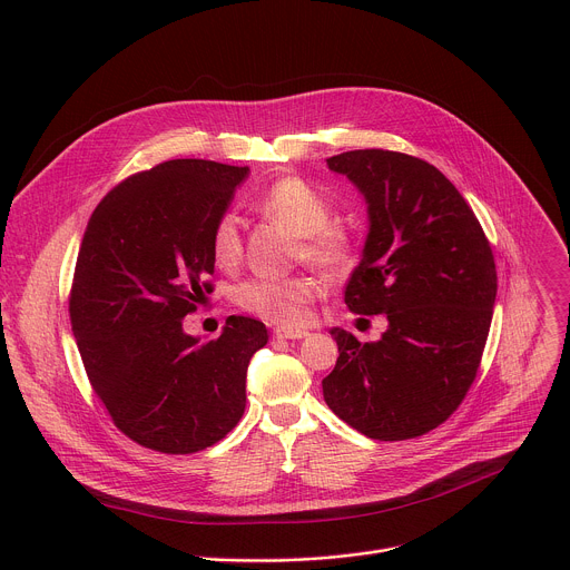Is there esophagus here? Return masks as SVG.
I'll return each instance as SVG.
<instances>
[{
    "label": "esophagus",
    "instance_id": "obj_1",
    "mask_svg": "<svg viewBox=\"0 0 570 570\" xmlns=\"http://www.w3.org/2000/svg\"><path fill=\"white\" fill-rule=\"evenodd\" d=\"M273 334L275 338H286V341H302L308 336L306 330H293V327H277Z\"/></svg>",
    "mask_w": 570,
    "mask_h": 570
}]
</instances>
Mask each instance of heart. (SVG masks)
<instances>
[{"instance_id":"obj_1","label":"heart","mask_w":570,"mask_h":570,"mask_svg":"<svg viewBox=\"0 0 570 570\" xmlns=\"http://www.w3.org/2000/svg\"><path fill=\"white\" fill-rule=\"evenodd\" d=\"M255 207L271 220L282 223L299 236L297 259H304L322 275L336 277L354 262V243L350 234L330 223L332 205L317 189L299 178H279L268 185L255 200ZM212 257L220 268H234L240 262L243 243L234 214H223L212 227ZM317 295V284L311 277L297 275L286 279H246L234 291V302L262 320L275 324H299L311 302Z\"/></svg>"}]
</instances>
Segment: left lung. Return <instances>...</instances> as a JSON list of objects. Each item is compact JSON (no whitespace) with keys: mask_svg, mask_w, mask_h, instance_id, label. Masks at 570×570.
Segmentation results:
<instances>
[{"mask_svg":"<svg viewBox=\"0 0 570 570\" xmlns=\"http://www.w3.org/2000/svg\"><path fill=\"white\" fill-rule=\"evenodd\" d=\"M365 198L367 238L345 304L387 320L374 343L334 327L338 361L322 379L330 409L358 433L411 440L451 417L490 334L497 264L475 214L429 161L381 148L327 159Z\"/></svg>","mask_w":570,"mask_h":570,"instance_id":"obj_1","label":"left lung"}]
</instances>
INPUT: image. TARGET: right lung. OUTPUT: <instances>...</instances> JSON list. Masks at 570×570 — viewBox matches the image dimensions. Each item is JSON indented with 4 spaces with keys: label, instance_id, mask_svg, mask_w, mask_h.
Here are the masks:
<instances>
[{
    "label": "right lung",
    "instance_id": "1",
    "mask_svg": "<svg viewBox=\"0 0 570 570\" xmlns=\"http://www.w3.org/2000/svg\"><path fill=\"white\" fill-rule=\"evenodd\" d=\"M248 167L169 159L117 185L95 209L73 271L71 332L115 426L159 453H196L246 411V374L266 324L229 315L200 343L185 315L212 293V227Z\"/></svg>",
    "mask_w": 570,
    "mask_h": 570
}]
</instances>
